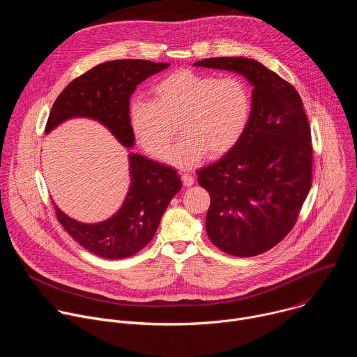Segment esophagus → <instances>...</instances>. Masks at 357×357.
<instances>
[{
    "label": "esophagus",
    "mask_w": 357,
    "mask_h": 357,
    "mask_svg": "<svg viewBox=\"0 0 357 357\" xmlns=\"http://www.w3.org/2000/svg\"><path fill=\"white\" fill-rule=\"evenodd\" d=\"M181 179H182L183 186H192L193 182H195L192 174H189V172H182V174H181Z\"/></svg>",
    "instance_id": "obj_1"
}]
</instances>
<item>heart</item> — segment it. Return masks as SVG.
I'll use <instances>...</instances> for the list:
<instances>
[{
  "label": "heart",
  "instance_id": "b5f03b06",
  "mask_svg": "<svg viewBox=\"0 0 357 357\" xmlns=\"http://www.w3.org/2000/svg\"><path fill=\"white\" fill-rule=\"evenodd\" d=\"M130 126L139 146L155 160L175 167L197 164L205 154L219 158L243 138L251 117V93L236 76L218 77L179 69L151 89V100L134 98ZM176 125L183 135L167 151Z\"/></svg>",
  "mask_w": 357,
  "mask_h": 357
}]
</instances>
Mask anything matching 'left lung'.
I'll return each mask as SVG.
<instances>
[{
	"label": "left lung",
	"mask_w": 357,
	"mask_h": 357,
	"mask_svg": "<svg viewBox=\"0 0 357 357\" xmlns=\"http://www.w3.org/2000/svg\"><path fill=\"white\" fill-rule=\"evenodd\" d=\"M195 66L234 70L254 86L243 138L222 160L196 174L211 195V241L230 256H257L291 231L311 189L308 117L295 87L257 61L209 58Z\"/></svg>",
	"instance_id": "obj_1"
}]
</instances>
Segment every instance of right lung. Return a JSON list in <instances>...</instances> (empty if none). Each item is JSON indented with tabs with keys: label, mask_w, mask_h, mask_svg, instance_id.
<instances>
[{
	"label": "right lung",
	"mask_w": 357,
	"mask_h": 357,
	"mask_svg": "<svg viewBox=\"0 0 357 357\" xmlns=\"http://www.w3.org/2000/svg\"><path fill=\"white\" fill-rule=\"evenodd\" d=\"M168 63L120 59L100 63L70 82L50 110L45 132L72 117H89L105 124L124 145H134L130 126V97L146 77L167 69ZM131 185L120 211L110 219L86 225L66 216L56 205L63 229L86 250L103 259L134 256L154 237L171 199L181 190L174 168L130 154Z\"/></svg>",
	"instance_id": "1"
}]
</instances>
